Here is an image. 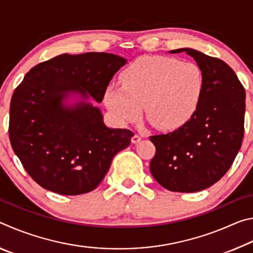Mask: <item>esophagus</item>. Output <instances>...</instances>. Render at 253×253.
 <instances>
[{
  "label": "esophagus",
  "mask_w": 253,
  "mask_h": 253,
  "mask_svg": "<svg viewBox=\"0 0 253 253\" xmlns=\"http://www.w3.org/2000/svg\"><path fill=\"white\" fill-rule=\"evenodd\" d=\"M140 139H142V137H140L138 134H135L134 136L131 137V143H132V144H137V143L139 142Z\"/></svg>",
  "instance_id": "34e87169"
}]
</instances>
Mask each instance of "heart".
I'll return each instance as SVG.
<instances>
[{"label":"heart","mask_w":253,"mask_h":253,"mask_svg":"<svg viewBox=\"0 0 253 253\" xmlns=\"http://www.w3.org/2000/svg\"><path fill=\"white\" fill-rule=\"evenodd\" d=\"M121 83L105 91L113 116L122 123L135 122L145 107L148 121L163 130L178 129L190 122L205 89L200 66L162 55L136 59L122 72Z\"/></svg>","instance_id":"obj_1"}]
</instances>
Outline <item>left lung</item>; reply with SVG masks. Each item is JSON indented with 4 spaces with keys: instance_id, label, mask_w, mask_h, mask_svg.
Returning a JSON list of instances; mask_svg holds the SVG:
<instances>
[{
    "instance_id": "8db88e82",
    "label": "left lung",
    "mask_w": 253,
    "mask_h": 253,
    "mask_svg": "<svg viewBox=\"0 0 253 253\" xmlns=\"http://www.w3.org/2000/svg\"><path fill=\"white\" fill-rule=\"evenodd\" d=\"M185 51L203 70L205 89L194 117L165 135L149 137L156 152L149 169L166 190L192 193L224 176L245 135L246 90L224 61L193 49Z\"/></svg>"
}]
</instances>
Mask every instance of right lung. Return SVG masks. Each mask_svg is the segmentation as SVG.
Wrapping results in <instances>:
<instances>
[{
	"instance_id": "right-lung-1",
	"label": "right lung",
	"mask_w": 253,
	"mask_h": 253,
	"mask_svg": "<svg viewBox=\"0 0 253 253\" xmlns=\"http://www.w3.org/2000/svg\"><path fill=\"white\" fill-rule=\"evenodd\" d=\"M126 63L116 54H61L33 67L15 88L8 137L24 169L40 186L63 195L99 185L118 152L130 144L129 129H110L100 110L79 102L66 108L67 92L88 93L98 102Z\"/></svg>"
}]
</instances>
